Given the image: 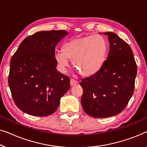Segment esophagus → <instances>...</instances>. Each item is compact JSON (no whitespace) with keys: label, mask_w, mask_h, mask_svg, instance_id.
I'll use <instances>...</instances> for the list:
<instances>
[{"label":"esophagus","mask_w":147,"mask_h":147,"mask_svg":"<svg viewBox=\"0 0 147 147\" xmlns=\"http://www.w3.org/2000/svg\"><path fill=\"white\" fill-rule=\"evenodd\" d=\"M77 83H78V82L74 79H71V80H70V84H71V86L75 85V84H76Z\"/></svg>","instance_id":"34e87169"}]
</instances>
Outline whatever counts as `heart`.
Returning a JSON list of instances; mask_svg holds the SVG:
<instances>
[{
	"label": "heart",
	"instance_id": "heart-1",
	"mask_svg": "<svg viewBox=\"0 0 147 147\" xmlns=\"http://www.w3.org/2000/svg\"><path fill=\"white\" fill-rule=\"evenodd\" d=\"M108 45L100 34L88 35L71 39L63 45V52L55 54L60 71L65 73L69 59L82 76H90L102 67L106 59Z\"/></svg>",
	"mask_w": 147,
	"mask_h": 147
}]
</instances>
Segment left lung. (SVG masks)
<instances>
[{
	"instance_id": "8db88e82",
	"label": "left lung",
	"mask_w": 147,
	"mask_h": 147,
	"mask_svg": "<svg viewBox=\"0 0 147 147\" xmlns=\"http://www.w3.org/2000/svg\"><path fill=\"white\" fill-rule=\"evenodd\" d=\"M103 34L110 43L107 59L98 71L80 82L83 88L82 108L95 118L113 117L125 109L134 93L137 73L129 45L114 32Z\"/></svg>"
}]
</instances>
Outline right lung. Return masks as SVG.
Masks as SVG:
<instances>
[{"instance_id":"right-lung-1","label":"right lung","mask_w":147,"mask_h":147,"mask_svg":"<svg viewBox=\"0 0 147 147\" xmlns=\"http://www.w3.org/2000/svg\"><path fill=\"white\" fill-rule=\"evenodd\" d=\"M67 34L63 30L37 32L12 57L9 86L15 105L26 114L52 115L69 90L70 78L57 71L55 59V47Z\"/></svg>"}]
</instances>
